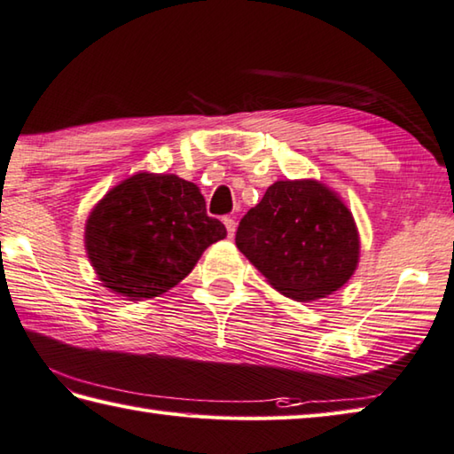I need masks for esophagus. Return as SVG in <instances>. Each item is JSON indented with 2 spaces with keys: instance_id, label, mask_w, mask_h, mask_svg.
<instances>
[{
  "instance_id": "34e87169",
  "label": "esophagus",
  "mask_w": 454,
  "mask_h": 454,
  "mask_svg": "<svg viewBox=\"0 0 454 454\" xmlns=\"http://www.w3.org/2000/svg\"><path fill=\"white\" fill-rule=\"evenodd\" d=\"M224 226H226L228 238H232L234 232H236V220L232 216H224Z\"/></svg>"
}]
</instances>
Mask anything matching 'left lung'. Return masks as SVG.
Listing matches in <instances>:
<instances>
[{
  "label": "left lung",
  "mask_w": 454,
  "mask_h": 454,
  "mask_svg": "<svg viewBox=\"0 0 454 454\" xmlns=\"http://www.w3.org/2000/svg\"><path fill=\"white\" fill-rule=\"evenodd\" d=\"M236 246L271 286L295 301L340 289L356 270L352 212L317 181H278L239 220Z\"/></svg>",
  "instance_id": "obj_1"
}]
</instances>
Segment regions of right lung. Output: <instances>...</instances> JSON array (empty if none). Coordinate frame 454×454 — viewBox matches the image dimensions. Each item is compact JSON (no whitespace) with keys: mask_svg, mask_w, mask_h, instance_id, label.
Here are the masks:
<instances>
[{"mask_svg":"<svg viewBox=\"0 0 454 454\" xmlns=\"http://www.w3.org/2000/svg\"><path fill=\"white\" fill-rule=\"evenodd\" d=\"M224 236L197 184L139 173L98 202L86 222V252L104 287L131 301L153 299L186 278Z\"/></svg>","mask_w":454,"mask_h":454,"instance_id":"obj_1","label":"right lung"}]
</instances>
